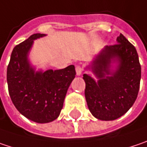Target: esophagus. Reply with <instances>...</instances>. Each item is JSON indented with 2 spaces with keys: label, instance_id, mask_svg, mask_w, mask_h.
<instances>
[{
  "label": "esophagus",
  "instance_id": "34e87169",
  "mask_svg": "<svg viewBox=\"0 0 147 147\" xmlns=\"http://www.w3.org/2000/svg\"><path fill=\"white\" fill-rule=\"evenodd\" d=\"M83 71V68L80 65H77L76 66V75L77 76H81Z\"/></svg>",
  "mask_w": 147,
  "mask_h": 147
}]
</instances>
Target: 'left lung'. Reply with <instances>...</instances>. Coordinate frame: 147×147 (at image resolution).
<instances>
[{
	"instance_id": "1",
	"label": "left lung",
	"mask_w": 147,
	"mask_h": 147,
	"mask_svg": "<svg viewBox=\"0 0 147 147\" xmlns=\"http://www.w3.org/2000/svg\"><path fill=\"white\" fill-rule=\"evenodd\" d=\"M117 40V44L103 48L86 67L97 81L83 74L88 108L101 121H113L126 113L140 88L142 68L137 51L122 34ZM112 64H117L115 69Z\"/></svg>"
}]
</instances>
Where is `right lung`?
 Returning <instances> with one entry per match:
<instances>
[{
  "label": "right lung",
  "mask_w": 147,
  "mask_h": 147,
  "mask_svg": "<svg viewBox=\"0 0 147 147\" xmlns=\"http://www.w3.org/2000/svg\"><path fill=\"white\" fill-rule=\"evenodd\" d=\"M45 36L34 34L16 46L6 72L8 91L14 106L24 117L37 123H48L59 117L76 75L73 65L56 71H35L28 55L34 40Z\"/></svg>",
  "instance_id": "add662e5"
}]
</instances>
